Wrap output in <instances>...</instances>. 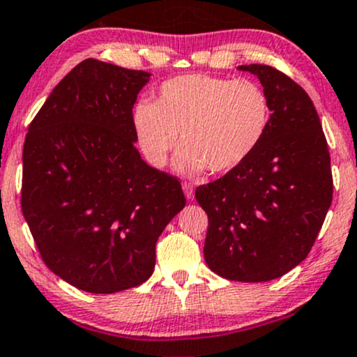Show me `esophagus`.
<instances>
[{"mask_svg": "<svg viewBox=\"0 0 357 357\" xmlns=\"http://www.w3.org/2000/svg\"><path fill=\"white\" fill-rule=\"evenodd\" d=\"M182 188H183V193H185L187 200H193V197H195V190H193V185H190V183H183Z\"/></svg>", "mask_w": 357, "mask_h": 357, "instance_id": "34e87169", "label": "esophagus"}]
</instances>
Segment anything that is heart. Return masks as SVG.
<instances>
[{"mask_svg":"<svg viewBox=\"0 0 357 357\" xmlns=\"http://www.w3.org/2000/svg\"><path fill=\"white\" fill-rule=\"evenodd\" d=\"M271 124L270 98L257 82L185 74L169 79L155 102L139 100L132 127L144 157L164 167L182 145L177 167L187 174H227L240 167L263 142Z\"/></svg>","mask_w":357,"mask_h":357,"instance_id":"b5f03b06","label":"heart"}]
</instances>
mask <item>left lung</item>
Returning <instances> with one entry per match:
<instances>
[{
    "label": "left lung",
    "instance_id": "8db88e82",
    "mask_svg": "<svg viewBox=\"0 0 357 357\" xmlns=\"http://www.w3.org/2000/svg\"><path fill=\"white\" fill-rule=\"evenodd\" d=\"M270 98L271 124L240 167L195 190L208 215L204 257L218 276L259 283L307 257L333 200L331 158L313 100L265 64L238 66Z\"/></svg>",
    "mask_w": 357,
    "mask_h": 357
}]
</instances>
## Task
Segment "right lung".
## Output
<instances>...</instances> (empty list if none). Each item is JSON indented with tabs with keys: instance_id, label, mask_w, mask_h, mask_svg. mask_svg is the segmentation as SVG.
Returning a JSON list of instances; mask_svg holds the SVG:
<instances>
[{
	"instance_id": "1",
	"label": "right lung",
	"mask_w": 357,
	"mask_h": 357,
	"mask_svg": "<svg viewBox=\"0 0 357 357\" xmlns=\"http://www.w3.org/2000/svg\"><path fill=\"white\" fill-rule=\"evenodd\" d=\"M151 76L82 61L26 134L23 215L47 268L82 291L145 283L158 236L185 206L178 180L135 147L132 109Z\"/></svg>"
}]
</instances>
